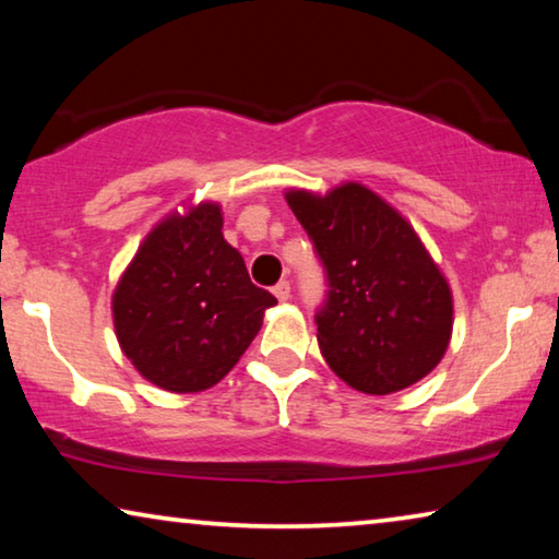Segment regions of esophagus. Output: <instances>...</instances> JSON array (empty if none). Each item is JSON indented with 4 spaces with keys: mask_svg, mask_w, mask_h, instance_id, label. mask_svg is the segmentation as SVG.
Wrapping results in <instances>:
<instances>
[{
    "mask_svg": "<svg viewBox=\"0 0 559 559\" xmlns=\"http://www.w3.org/2000/svg\"><path fill=\"white\" fill-rule=\"evenodd\" d=\"M273 296H276L281 302H286L290 298V283L288 281H281L273 286Z\"/></svg>",
    "mask_w": 559,
    "mask_h": 559,
    "instance_id": "obj_1",
    "label": "esophagus"
}]
</instances>
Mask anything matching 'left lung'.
I'll return each mask as SVG.
<instances>
[{
	"label": "left lung",
	"instance_id": "1",
	"mask_svg": "<svg viewBox=\"0 0 559 559\" xmlns=\"http://www.w3.org/2000/svg\"><path fill=\"white\" fill-rule=\"evenodd\" d=\"M286 202L328 273L316 323L330 370L365 394L424 380L451 343L453 296L414 226L359 182L288 189Z\"/></svg>",
	"mask_w": 559,
	"mask_h": 559
}]
</instances>
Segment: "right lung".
<instances>
[{
    "label": "right lung",
    "instance_id": "right-lung-1",
    "mask_svg": "<svg viewBox=\"0 0 559 559\" xmlns=\"http://www.w3.org/2000/svg\"><path fill=\"white\" fill-rule=\"evenodd\" d=\"M222 226L216 202L169 212L112 290L122 355L159 390L194 394L224 380L278 302L253 286Z\"/></svg>",
    "mask_w": 559,
    "mask_h": 559
}]
</instances>
